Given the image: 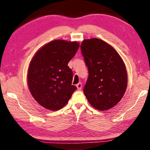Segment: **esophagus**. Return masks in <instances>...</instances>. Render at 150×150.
Listing matches in <instances>:
<instances>
[{
    "instance_id": "obj_1",
    "label": "esophagus",
    "mask_w": 150,
    "mask_h": 150,
    "mask_svg": "<svg viewBox=\"0 0 150 150\" xmlns=\"http://www.w3.org/2000/svg\"><path fill=\"white\" fill-rule=\"evenodd\" d=\"M76 87H77L78 90H81V88H82V83H79L78 84H77V85H76Z\"/></svg>"
}]
</instances>
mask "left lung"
<instances>
[{"label":"left lung","instance_id":"8db88e82","mask_svg":"<svg viewBox=\"0 0 150 150\" xmlns=\"http://www.w3.org/2000/svg\"><path fill=\"white\" fill-rule=\"evenodd\" d=\"M81 50L88 71L83 88L86 98L97 110L112 108L120 102L127 87L122 59L115 48L98 38L83 40Z\"/></svg>","mask_w":150,"mask_h":150}]
</instances>
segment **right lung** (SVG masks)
Listing matches in <instances>:
<instances>
[{"label":"right lung","mask_w":150,"mask_h":150,"mask_svg":"<svg viewBox=\"0 0 150 150\" xmlns=\"http://www.w3.org/2000/svg\"><path fill=\"white\" fill-rule=\"evenodd\" d=\"M79 47L77 42L55 40L35 53L28 71V85L34 99L43 107L62 108L77 87L72 85L73 71L67 65Z\"/></svg>","instance_id":"1"}]
</instances>
